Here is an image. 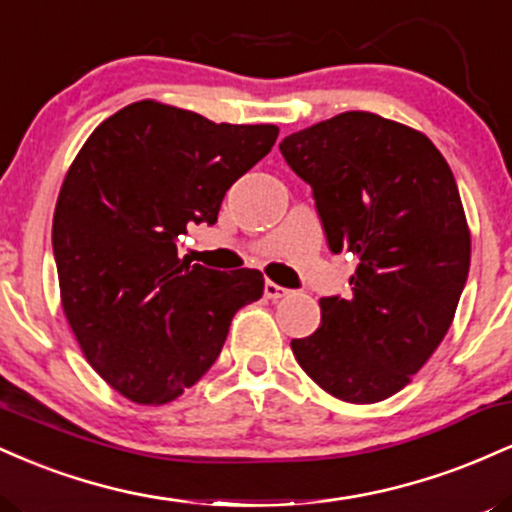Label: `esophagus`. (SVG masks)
I'll list each match as a JSON object with an SVG mask.
<instances>
[{"label": "esophagus", "instance_id": "1", "mask_svg": "<svg viewBox=\"0 0 512 512\" xmlns=\"http://www.w3.org/2000/svg\"><path fill=\"white\" fill-rule=\"evenodd\" d=\"M289 289H284V286H279V284H274V281H267V284H264V296L269 298V301H279V298H286L289 296Z\"/></svg>", "mask_w": 512, "mask_h": 512}]
</instances>
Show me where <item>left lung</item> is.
Wrapping results in <instances>:
<instances>
[{"instance_id":"obj_1","label":"left lung","mask_w":512,"mask_h":512,"mask_svg":"<svg viewBox=\"0 0 512 512\" xmlns=\"http://www.w3.org/2000/svg\"><path fill=\"white\" fill-rule=\"evenodd\" d=\"M313 187L332 252H354L349 298H322L320 327L291 349L325 392L383 402L411 383L448 334L469 274L457 182L426 134L349 110L279 144Z\"/></svg>"}]
</instances>
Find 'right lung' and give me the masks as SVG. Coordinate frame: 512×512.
I'll return each mask as SVG.
<instances>
[{
  "mask_svg": "<svg viewBox=\"0 0 512 512\" xmlns=\"http://www.w3.org/2000/svg\"><path fill=\"white\" fill-rule=\"evenodd\" d=\"M274 125H228L137 101L93 129L52 219L62 310L91 368L137 404H166L221 354L233 315L260 301L257 269L178 257L192 223L272 151Z\"/></svg>",
  "mask_w": 512,
  "mask_h": 512,
  "instance_id": "obj_1",
  "label": "right lung"
}]
</instances>
